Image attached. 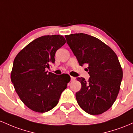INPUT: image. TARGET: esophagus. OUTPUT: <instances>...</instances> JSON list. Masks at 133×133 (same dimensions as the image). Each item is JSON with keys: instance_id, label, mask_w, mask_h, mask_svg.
Masks as SVG:
<instances>
[{"instance_id": "1", "label": "esophagus", "mask_w": 133, "mask_h": 133, "mask_svg": "<svg viewBox=\"0 0 133 133\" xmlns=\"http://www.w3.org/2000/svg\"><path fill=\"white\" fill-rule=\"evenodd\" d=\"M75 80V77H71V81H74Z\"/></svg>"}]
</instances>
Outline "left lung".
<instances>
[{"label":"left lung","instance_id":"left-lung-1","mask_svg":"<svg viewBox=\"0 0 133 133\" xmlns=\"http://www.w3.org/2000/svg\"><path fill=\"white\" fill-rule=\"evenodd\" d=\"M66 43L79 65H87L90 78H77L81 89L76 93L80 107L91 115L104 113L116 100L123 78V70L115 52L95 37L84 33L65 36Z\"/></svg>","mask_w":133,"mask_h":133}]
</instances>
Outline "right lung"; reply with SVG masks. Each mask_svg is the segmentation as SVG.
Returning a JSON list of instances; mask_svg holds the SVG:
<instances>
[{
  "instance_id": "add662e5",
  "label": "right lung",
  "mask_w": 133,
  "mask_h": 133,
  "mask_svg": "<svg viewBox=\"0 0 133 133\" xmlns=\"http://www.w3.org/2000/svg\"><path fill=\"white\" fill-rule=\"evenodd\" d=\"M65 43L63 36H43L29 43L15 58L11 82L22 102L32 111L43 113L54 108L70 81L69 75L46 71L55 63L56 51Z\"/></svg>"
}]
</instances>
